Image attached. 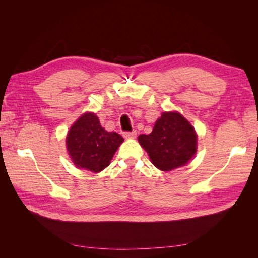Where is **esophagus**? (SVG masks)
I'll return each mask as SVG.
<instances>
[{"mask_svg": "<svg viewBox=\"0 0 258 258\" xmlns=\"http://www.w3.org/2000/svg\"><path fill=\"white\" fill-rule=\"evenodd\" d=\"M123 137L126 138V139H135L137 137V131L134 130V131L123 132Z\"/></svg>", "mask_w": 258, "mask_h": 258, "instance_id": "34e87169", "label": "esophagus"}]
</instances>
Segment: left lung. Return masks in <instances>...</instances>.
I'll return each instance as SVG.
<instances>
[{
	"label": "left lung",
	"mask_w": 258,
	"mask_h": 258,
	"mask_svg": "<svg viewBox=\"0 0 258 258\" xmlns=\"http://www.w3.org/2000/svg\"><path fill=\"white\" fill-rule=\"evenodd\" d=\"M153 165L162 171L183 167L197 150V136L191 124L178 113H162L150 135L139 136Z\"/></svg>",
	"instance_id": "8db88e82"
}]
</instances>
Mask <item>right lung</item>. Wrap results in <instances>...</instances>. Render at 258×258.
I'll use <instances>...</instances> for the list:
<instances>
[{
	"label": "right lung",
	"mask_w": 258,
	"mask_h": 258,
	"mask_svg": "<svg viewBox=\"0 0 258 258\" xmlns=\"http://www.w3.org/2000/svg\"><path fill=\"white\" fill-rule=\"evenodd\" d=\"M122 141L120 135L101 127L96 114L86 113L70 129L67 147L77 168L100 172L110 165Z\"/></svg>",
	"instance_id": "obj_1"
}]
</instances>
